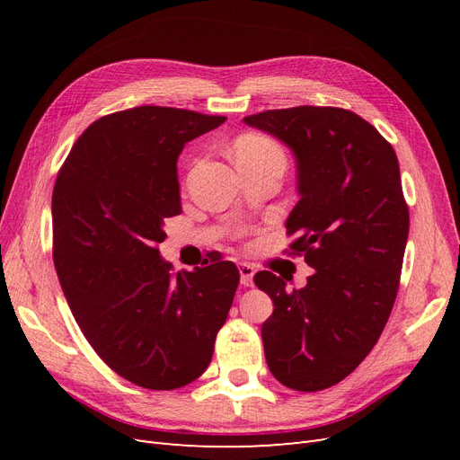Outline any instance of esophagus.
<instances>
[{
  "instance_id": "esophagus-1",
  "label": "esophagus",
  "mask_w": 460,
  "mask_h": 460,
  "mask_svg": "<svg viewBox=\"0 0 460 460\" xmlns=\"http://www.w3.org/2000/svg\"><path fill=\"white\" fill-rule=\"evenodd\" d=\"M255 269L249 262H240V282L243 286H253Z\"/></svg>"
}]
</instances>
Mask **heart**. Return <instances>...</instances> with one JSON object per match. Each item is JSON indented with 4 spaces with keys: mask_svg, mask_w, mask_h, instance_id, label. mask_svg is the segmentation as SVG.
Returning <instances> with one entry per match:
<instances>
[{
    "mask_svg": "<svg viewBox=\"0 0 460 460\" xmlns=\"http://www.w3.org/2000/svg\"><path fill=\"white\" fill-rule=\"evenodd\" d=\"M234 159L238 164L261 163V161H282L286 163L284 151L272 137L262 134H243L234 144Z\"/></svg>",
    "mask_w": 460,
    "mask_h": 460,
    "instance_id": "obj_1",
    "label": "heart"
}]
</instances>
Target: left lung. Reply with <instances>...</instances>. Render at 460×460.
I'll return each instance as SVG.
<instances>
[{"instance_id":"obj_1","label":"left lung","mask_w":460,"mask_h":460,"mask_svg":"<svg viewBox=\"0 0 460 460\" xmlns=\"http://www.w3.org/2000/svg\"><path fill=\"white\" fill-rule=\"evenodd\" d=\"M243 122L294 151L299 201L286 230L297 235L291 253L314 269L301 289L255 274L274 303L261 328L264 357L286 387L320 392L363 363L394 309L409 235L397 155L340 107L272 109Z\"/></svg>"}]
</instances>
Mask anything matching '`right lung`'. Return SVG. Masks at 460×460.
I'll list each match as a JSON object with an SVG mask.
<instances>
[{"label": "right lung", "instance_id": "right-lung-1", "mask_svg": "<svg viewBox=\"0 0 460 460\" xmlns=\"http://www.w3.org/2000/svg\"><path fill=\"white\" fill-rule=\"evenodd\" d=\"M226 117L142 105L84 130L55 180L53 262L95 353L146 389L188 385L207 370L240 284L232 261L172 272L164 218L182 213L176 161Z\"/></svg>", "mask_w": 460, "mask_h": 460}]
</instances>
